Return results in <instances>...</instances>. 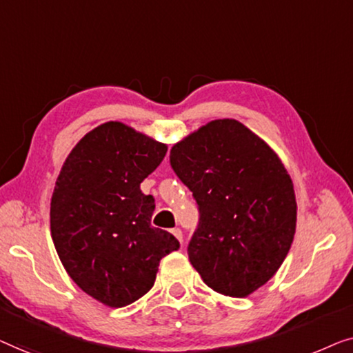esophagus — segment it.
I'll use <instances>...</instances> for the list:
<instances>
[{
	"label": "esophagus",
	"mask_w": 353,
	"mask_h": 353,
	"mask_svg": "<svg viewBox=\"0 0 353 353\" xmlns=\"http://www.w3.org/2000/svg\"><path fill=\"white\" fill-rule=\"evenodd\" d=\"M171 233L177 238L179 243H181V245H182V243H183V236H182V230H181V228H172Z\"/></svg>",
	"instance_id": "1"
}]
</instances>
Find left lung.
<instances>
[{
    "label": "left lung",
    "instance_id": "left-lung-1",
    "mask_svg": "<svg viewBox=\"0 0 353 353\" xmlns=\"http://www.w3.org/2000/svg\"><path fill=\"white\" fill-rule=\"evenodd\" d=\"M200 224L188 261L211 290L246 297L276 274L296 233L294 187L280 158L243 123H206L171 148Z\"/></svg>",
    "mask_w": 353,
    "mask_h": 353
}]
</instances>
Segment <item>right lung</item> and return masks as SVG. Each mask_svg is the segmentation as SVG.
I'll use <instances>...</instances> for the list:
<instances>
[{"label":"right lung","mask_w":353,"mask_h":353,"mask_svg":"<svg viewBox=\"0 0 353 353\" xmlns=\"http://www.w3.org/2000/svg\"><path fill=\"white\" fill-rule=\"evenodd\" d=\"M166 152V143L108 121L63 161L51 198V236L67 274L103 305L118 309L147 294L160 261L181 246L152 227L155 200L141 190Z\"/></svg>","instance_id":"right-lung-1"}]
</instances>
